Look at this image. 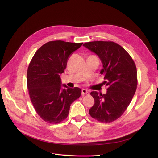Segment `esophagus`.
Instances as JSON below:
<instances>
[{"mask_svg":"<svg viewBox=\"0 0 158 158\" xmlns=\"http://www.w3.org/2000/svg\"><path fill=\"white\" fill-rule=\"evenodd\" d=\"M82 95H89L88 91L86 89H82Z\"/></svg>","mask_w":158,"mask_h":158,"instance_id":"1","label":"esophagus"}]
</instances>
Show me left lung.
<instances>
[{
	"mask_svg": "<svg viewBox=\"0 0 158 158\" xmlns=\"http://www.w3.org/2000/svg\"><path fill=\"white\" fill-rule=\"evenodd\" d=\"M95 52L103 64L101 73L107 93L92 92L95 104L89 110L91 117L103 123L112 122L127 110L138 85L136 64L129 53L111 41H95L83 45Z\"/></svg>",
	"mask_w": 158,
	"mask_h": 158,
	"instance_id": "1",
	"label": "left lung"
}]
</instances>
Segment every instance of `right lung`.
<instances>
[{"label":"right lung","instance_id":"1","mask_svg":"<svg viewBox=\"0 0 158 158\" xmlns=\"http://www.w3.org/2000/svg\"><path fill=\"white\" fill-rule=\"evenodd\" d=\"M82 43L51 41L33 56L27 72L29 94L33 107L45 122L56 124L68 117L71 104L81 95V89L61 88L60 76L64 72L70 55Z\"/></svg>","mask_w":158,"mask_h":158}]
</instances>
